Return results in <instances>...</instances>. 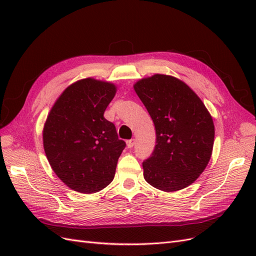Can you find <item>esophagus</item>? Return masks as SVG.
Instances as JSON below:
<instances>
[{
	"label": "esophagus",
	"instance_id": "1",
	"mask_svg": "<svg viewBox=\"0 0 256 256\" xmlns=\"http://www.w3.org/2000/svg\"><path fill=\"white\" fill-rule=\"evenodd\" d=\"M134 143H136L134 138H132V140L127 141V147H128V148H131V147H134Z\"/></svg>",
	"mask_w": 256,
	"mask_h": 256
}]
</instances>
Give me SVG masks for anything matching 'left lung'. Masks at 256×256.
<instances>
[{
	"label": "left lung",
	"instance_id": "1",
	"mask_svg": "<svg viewBox=\"0 0 256 256\" xmlns=\"http://www.w3.org/2000/svg\"><path fill=\"white\" fill-rule=\"evenodd\" d=\"M134 88L156 129V146L143 162L145 180L164 192L188 187L212 157L214 125L210 113L187 84L156 74Z\"/></svg>",
	"mask_w": 256,
	"mask_h": 256
}]
</instances>
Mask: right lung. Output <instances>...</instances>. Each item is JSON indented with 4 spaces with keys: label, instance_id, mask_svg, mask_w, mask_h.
I'll use <instances>...</instances> for the list:
<instances>
[{
    "label": "right lung",
    "instance_id": "1",
    "mask_svg": "<svg viewBox=\"0 0 256 256\" xmlns=\"http://www.w3.org/2000/svg\"><path fill=\"white\" fill-rule=\"evenodd\" d=\"M116 94L111 83L92 78L72 83L48 114L42 131L49 164L68 188L95 193L111 184L126 143L104 118Z\"/></svg>",
    "mask_w": 256,
    "mask_h": 256
}]
</instances>
